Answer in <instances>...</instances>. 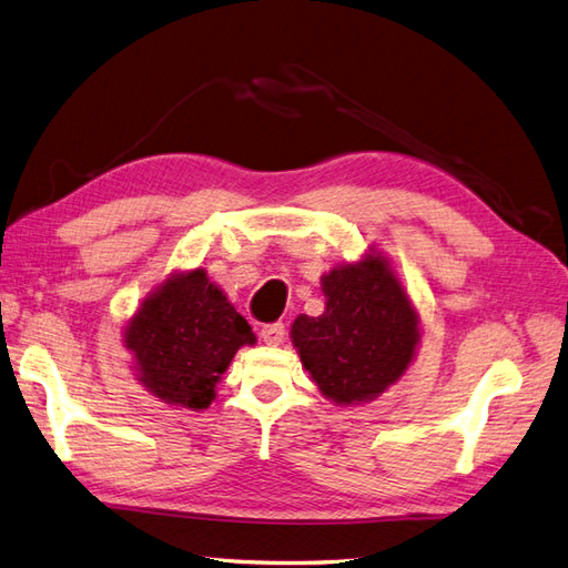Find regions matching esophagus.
<instances>
[{"instance_id":"1","label":"esophagus","mask_w":568,"mask_h":568,"mask_svg":"<svg viewBox=\"0 0 568 568\" xmlns=\"http://www.w3.org/2000/svg\"><path fill=\"white\" fill-rule=\"evenodd\" d=\"M261 338L267 343V346H280L282 338H284V324L282 322L265 324L261 329Z\"/></svg>"}]
</instances>
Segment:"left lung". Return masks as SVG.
Instances as JSON below:
<instances>
[{"instance_id": "left-lung-1", "label": "left lung", "mask_w": 568, "mask_h": 568, "mask_svg": "<svg viewBox=\"0 0 568 568\" xmlns=\"http://www.w3.org/2000/svg\"><path fill=\"white\" fill-rule=\"evenodd\" d=\"M324 313L298 315L291 343L336 407L372 403L398 384L422 341L419 313L382 251L322 274Z\"/></svg>"}]
</instances>
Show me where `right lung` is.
<instances>
[{
    "label": "right lung",
    "instance_id": "add662e5",
    "mask_svg": "<svg viewBox=\"0 0 568 568\" xmlns=\"http://www.w3.org/2000/svg\"><path fill=\"white\" fill-rule=\"evenodd\" d=\"M255 341L203 267L170 272L123 326L134 379L173 409L209 407L236 351Z\"/></svg>",
    "mask_w": 568,
    "mask_h": 568
}]
</instances>
